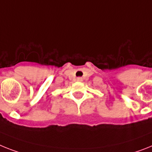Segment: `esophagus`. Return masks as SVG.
<instances>
[{"instance_id": "1", "label": "esophagus", "mask_w": 152, "mask_h": 152, "mask_svg": "<svg viewBox=\"0 0 152 152\" xmlns=\"http://www.w3.org/2000/svg\"><path fill=\"white\" fill-rule=\"evenodd\" d=\"M77 81H82V78H80V77H78V78L76 79Z\"/></svg>"}]
</instances>
